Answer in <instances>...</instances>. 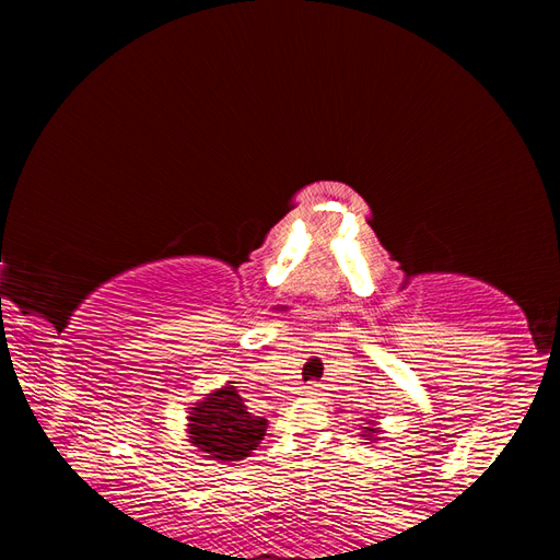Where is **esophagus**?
I'll list each match as a JSON object with an SVG mask.
<instances>
[{
	"mask_svg": "<svg viewBox=\"0 0 560 560\" xmlns=\"http://www.w3.org/2000/svg\"><path fill=\"white\" fill-rule=\"evenodd\" d=\"M306 395L318 397V395H324V393H320V385H318V383H308V385H306Z\"/></svg>",
	"mask_w": 560,
	"mask_h": 560,
	"instance_id": "esophagus-1",
	"label": "esophagus"
}]
</instances>
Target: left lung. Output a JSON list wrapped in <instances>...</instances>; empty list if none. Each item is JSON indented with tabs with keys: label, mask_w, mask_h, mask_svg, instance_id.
<instances>
[{
	"label": "left lung",
	"mask_w": 560,
	"mask_h": 560,
	"mask_svg": "<svg viewBox=\"0 0 560 560\" xmlns=\"http://www.w3.org/2000/svg\"><path fill=\"white\" fill-rule=\"evenodd\" d=\"M368 432H375V430H371V428H365ZM365 438H371V434H365Z\"/></svg>",
	"instance_id": "obj_1"
}]
</instances>
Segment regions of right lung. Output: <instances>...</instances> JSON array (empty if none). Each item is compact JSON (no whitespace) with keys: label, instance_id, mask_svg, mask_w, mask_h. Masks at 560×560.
Wrapping results in <instances>:
<instances>
[{"label":"right lung","instance_id":"obj_1","mask_svg":"<svg viewBox=\"0 0 560 560\" xmlns=\"http://www.w3.org/2000/svg\"><path fill=\"white\" fill-rule=\"evenodd\" d=\"M187 420L195 447L217 462L249 457L267 434V420L246 412V405L234 385L207 395L200 405L192 407Z\"/></svg>","mask_w":560,"mask_h":560}]
</instances>
